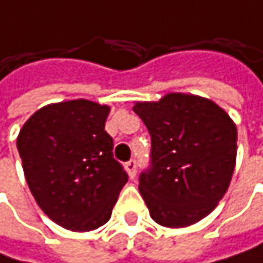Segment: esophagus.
I'll list each match as a JSON object with an SVG mask.
<instances>
[{
    "mask_svg": "<svg viewBox=\"0 0 263 263\" xmlns=\"http://www.w3.org/2000/svg\"><path fill=\"white\" fill-rule=\"evenodd\" d=\"M124 170H126V173H127V176L130 177V179H134L136 177V170H137V165H136V160H129L126 165H124Z\"/></svg>",
    "mask_w": 263,
    "mask_h": 263,
    "instance_id": "34e87169",
    "label": "esophagus"
}]
</instances>
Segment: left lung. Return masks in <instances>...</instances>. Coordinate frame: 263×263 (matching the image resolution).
Returning a JSON list of instances; mask_svg holds the SVG:
<instances>
[{
    "instance_id": "obj_1",
    "label": "left lung",
    "mask_w": 263,
    "mask_h": 263,
    "mask_svg": "<svg viewBox=\"0 0 263 263\" xmlns=\"http://www.w3.org/2000/svg\"><path fill=\"white\" fill-rule=\"evenodd\" d=\"M133 110L151 134V170L140 194L154 222L185 228L206 217L225 196L236 166L237 127L213 100L170 92Z\"/></svg>"
}]
</instances>
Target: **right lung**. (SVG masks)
Segmentation results:
<instances>
[{
    "label": "right lung",
    "instance_id": "add662e5",
    "mask_svg": "<svg viewBox=\"0 0 263 263\" xmlns=\"http://www.w3.org/2000/svg\"><path fill=\"white\" fill-rule=\"evenodd\" d=\"M109 110L84 98L50 103L20 129L16 148L29 190L43 213L66 230L104 225L127 182L104 130Z\"/></svg>",
    "mask_w": 263,
    "mask_h": 263
}]
</instances>
